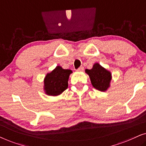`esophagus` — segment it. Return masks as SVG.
<instances>
[{"label":"esophagus","mask_w":146,"mask_h":146,"mask_svg":"<svg viewBox=\"0 0 146 146\" xmlns=\"http://www.w3.org/2000/svg\"><path fill=\"white\" fill-rule=\"evenodd\" d=\"M83 70H84V67H82V66L80 67L77 70V71H78V72H82Z\"/></svg>","instance_id":"34e87169"}]
</instances>
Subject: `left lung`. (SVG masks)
<instances>
[{"label":"left lung","instance_id":"8db88e82","mask_svg":"<svg viewBox=\"0 0 146 146\" xmlns=\"http://www.w3.org/2000/svg\"><path fill=\"white\" fill-rule=\"evenodd\" d=\"M86 73L89 76L93 87L99 91H106L110 85L111 72L102 66L98 63L94 64L90 70L86 69Z\"/></svg>","mask_w":146,"mask_h":146}]
</instances>
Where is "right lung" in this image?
Returning <instances> with one entry per match:
<instances>
[{
	"instance_id": "right-lung-1",
	"label": "right lung",
	"mask_w": 146,
	"mask_h": 146,
	"mask_svg": "<svg viewBox=\"0 0 146 146\" xmlns=\"http://www.w3.org/2000/svg\"><path fill=\"white\" fill-rule=\"evenodd\" d=\"M72 71L69 69H63L60 66L56 67L51 72L48 73L44 80V90L48 96L61 94L68 86L69 76Z\"/></svg>"
}]
</instances>
